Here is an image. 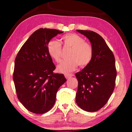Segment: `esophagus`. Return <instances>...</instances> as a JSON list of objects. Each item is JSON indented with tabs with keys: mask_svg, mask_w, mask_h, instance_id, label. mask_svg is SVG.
<instances>
[{
	"mask_svg": "<svg viewBox=\"0 0 132 132\" xmlns=\"http://www.w3.org/2000/svg\"><path fill=\"white\" fill-rule=\"evenodd\" d=\"M74 75L72 74H64V77H65L66 79H68L71 77H73Z\"/></svg>",
	"mask_w": 132,
	"mask_h": 132,
	"instance_id": "obj_1",
	"label": "esophagus"
}]
</instances>
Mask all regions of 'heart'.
Segmentation results:
<instances>
[{
    "label": "heart",
    "mask_w": 132,
    "mask_h": 132,
    "mask_svg": "<svg viewBox=\"0 0 132 132\" xmlns=\"http://www.w3.org/2000/svg\"><path fill=\"white\" fill-rule=\"evenodd\" d=\"M61 43L65 48H70L68 59L63 61L57 66L60 73L67 74L74 71L78 65L81 67L88 65L93 55V47L84 39L75 34H68L61 38ZM49 55L57 62L61 60L62 55L61 43L51 39L47 45Z\"/></svg>",
    "instance_id": "b5f03b06"
}]
</instances>
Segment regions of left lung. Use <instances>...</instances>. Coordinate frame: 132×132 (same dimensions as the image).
<instances>
[{"instance_id": "1", "label": "left lung", "mask_w": 132, "mask_h": 132, "mask_svg": "<svg viewBox=\"0 0 132 132\" xmlns=\"http://www.w3.org/2000/svg\"><path fill=\"white\" fill-rule=\"evenodd\" d=\"M77 31L89 39L93 55L89 64L75 74L78 81L76 102L83 110L95 112L106 105L114 90L117 76L115 59L100 35L92 31Z\"/></svg>"}]
</instances>
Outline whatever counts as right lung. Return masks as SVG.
I'll use <instances>...</instances> for the list:
<instances>
[{"mask_svg":"<svg viewBox=\"0 0 132 132\" xmlns=\"http://www.w3.org/2000/svg\"><path fill=\"white\" fill-rule=\"evenodd\" d=\"M63 32L39 29L32 34L20 50L15 60L13 80L17 96L31 112L45 113L55 102L59 87L67 80L54 74L55 67L47 50L48 43Z\"/></svg>","mask_w":132,"mask_h":132,"instance_id":"obj_1","label":"right lung"}]
</instances>
